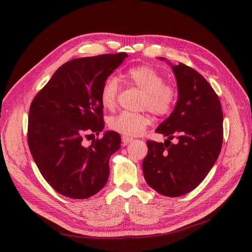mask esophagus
<instances>
[{
  "instance_id": "esophagus-1",
  "label": "esophagus",
  "mask_w": 252,
  "mask_h": 252,
  "mask_svg": "<svg viewBox=\"0 0 252 252\" xmlns=\"http://www.w3.org/2000/svg\"><path fill=\"white\" fill-rule=\"evenodd\" d=\"M133 138H130V137H126V136H122V141H123V144L124 145H127L128 143H130V142H133Z\"/></svg>"
}]
</instances>
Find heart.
<instances>
[{
    "mask_svg": "<svg viewBox=\"0 0 252 252\" xmlns=\"http://www.w3.org/2000/svg\"><path fill=\"white\" fill-rule=\"evenodd\" d=\"M126 77L131 86L144 92L141 108L159 117L171 113L178 100V90L174 85L165 83L160 72L149 65H138L128 68ZM121 83L117 77L110 75L104 79L100 90V102L104 108L115 107ZM149 124L150 117L145 113L123 111L108 118L109 127L126 137L139 136Z\"/></svg>",
    "mask_w": 252,
    "mask_h": 252,
    "instance_id": "1",
    "label": "heart"
}]
</instances>
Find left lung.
<instances>
[{"label": "left lung", "instance_id": "obj_1", "mask_svg": "<svg viewBox=\"0 0 252 252\" xmlns=\"http://www.w3.org/2000/svg\"><path fill=\"white\" fill-rule=\"evenodd\" d=\"M173 70L178 102L173 113L156 128L168 140L147 141L143 174L156 192L179 197L194 190L217 161L222 145L223 117L219 96L199 72L184 63L173 66ZM175 137L177 143L173 144L170 140Z\"/></svg>", "mask_w": 252, "mask_h": 252}]
</instances>
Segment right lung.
<instances>
[{
  "label": "right lung",
  "mask_w": 252,
  "mask_h": 252,
  "mask_svg": "<svg viewBox=\"0 0 252 252\" xmlns=\"http://www.w3.org/2000/svg\"><path fill=\"white\" fill-rule=\"evenodd\" d=\"M126 57L122 52L66 62L31 104V153L47 183L63 196L85 199L108 181L109 158L121 148V136L110 130L90 145L85 139L104 128L100 90Z\"/></svg>",
  "instance_id": "obj_1"
}]
</instances>
